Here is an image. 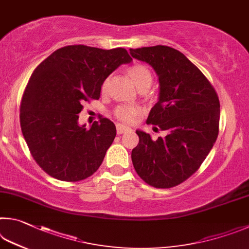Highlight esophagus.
Returning a JSON list of instances; mask_svg holds the SVG:
<instances>
[{
	"label": "esophagus",
	"instance_id": "esophagus-1",
	"mask_svg": "<svg viewBox=\"0 0 249 249\" xmlns=\"http://www.w3.org/2000/svg\"><path fill=\"white\" fill-rule=\"evenodd\" d=\"M130 130H131V129L128 128V127H125V125H122V124H117V133H118V134L125 133V132L130 131Z\"/></svg>",
	"mask_w": 249,
	"mask_h": 249
}]
</instances>
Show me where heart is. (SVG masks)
Returning a JSON list of instances; mask_svg holds the SVG:
<instances>
[{
  "label": "heart",
  "mask_w": 249,
  "mask_h": 249,
  "mask_svg": "<svg viewBox=\"0 0 249 249\" xmlns=\"http://www.w3.org/2000/svg\"><path fill=\"white\" fill-rule=\"evenodd\" d=\"M127 72L138 89H140V87H143V86H150L152 81H153V75H152L151 71L143 64H134L128 69ZM108 83H109V78H107V80L103 83V86H102L103 91L107 89ZM138 113H139V109L136 107L119 106L116 109L115 116L122 122L131 124V122L134 120V118L138 116Z\"/></svg>",
  "instance_id": "1"
}]
</instances>
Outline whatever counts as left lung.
Segmentation results:
<instances>
[{
	"label": "left lung",
	"instance_id": "1",
	"mask_svg": "<svg viewBox=\"0 0 249 249\" xmlns=\"http://www.w3.org/2000/svg\"><path fill=\"white\" fill-rule=\"evenodd\" d=\"M132 58L154 69L159 76V102L146 124L166 132L152 140L137 130L139 144L131 159L146 184L171 188L189 178L206 160L219 134L220 102L202 72L180 51L167 46L130 49Z\"/></svg>",
	"mask_w": 249,
	"mask_h": 249
}]
</instances>
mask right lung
I'll list each match as a JSON object with an SVG mask.
<instances>
[{
  "instance_id": "right-lung-1",
  "label": "right lung",
  "mask_w": 249,
  "mask_h": 249,
  "mask_svg": "<svg viewBox=\"0 0 249 249\" xmlns=\"http://www.w3.org/2000/svg\"><path fill=\"white\" fill-rule=\"evenodd\" d=\"M132 61L124 48L83 45L55 50L35 69L20 104V128L34 160L63 181L89 177L103 163L116 125L99 118L89 129L78 124L83 103L98 99L105 80Z\"/></svg>"
}]
</instances>
